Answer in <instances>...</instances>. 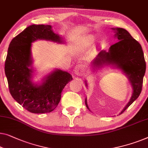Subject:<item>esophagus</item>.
Masks as SVG:
<instances>
[{
	"label": "esophagus",
	"instance_id": "1",
	"mask_svg": "<svg viewBox=\"0 0 148 148\" xmlns=\"http://www.w3.org/2000/svg\"><path fill=\"white\" fill-rule=\"evenodd\" d=\"M75 74L77 76H83L85 74V67L81 64L77 65L75 67L74 69Z\"/></svg>",
	"mask_w": 148,
	"mask_h": 148
}]
</instances>
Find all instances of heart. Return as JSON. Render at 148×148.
Here are the masks:
<instances>
[{
  "instance_id": "b5f03b06",
  "label": "heart",
  "mask_w": 148,
  "mask_h": 148,
  "mask_svg": "<svg viewBox=\"0 0 148 148\" xmlns=\"http://www.w3.org/2000/svg\"><path fill=\"white\" fill-rule=\"evenodd\" d=\"M94 40H95V38H94L93 36L92 35L87 36V37H85L83 38V42H84L85 46L86 47H89L93 45Z\"/></svg>"
}]
</instances>
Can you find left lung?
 I'll return each mask as SVG.
<instances>
[{"label": "left lung", "mask_w": 148, "mask_h": 148, "mask_svg": "<svg viewBox=\"0 0 148 148\" xmlns=\"http://www.w3.org/2000/svg\"><path fill=\"white\" fill-rule=\"evenodd\" d=\"M111 29L114 31V37L117 39V42L110 47L108 52L101 51L91 61V67L93 72L105 66H111L120 70L127 77L132 87V95L129 102L119 113L121 114L140 95L146 64L142 46L132 37L129 32L118 27L111 28ZM85 83L87 87V81H85ZM85 103L90 111L87 98H85Z\"/></svg>", "instance_id": "obj_1"}]
</instances>
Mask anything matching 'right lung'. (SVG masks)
Instances as JSON below:
<instances>
[{"label":"right lung","instance_id":"1","mask_svg":"<svg viewBox=\"0 0 148 148\" xmlns=\"http://www.w3.org/2000/svg\"><path fill=\"white\" fill-rule=\"evenodd\" d=\"M37 40L65 42L63 37L53 32L51 25H30L10 42L5 71L14 99L30 112L45 113L57 108L62 91L73 78L68 72L55 69L44 76L40 83L33 82L35 69L31 47Z\"/></svg>","mask_w":148,"mask_h":148}]
</instances>
